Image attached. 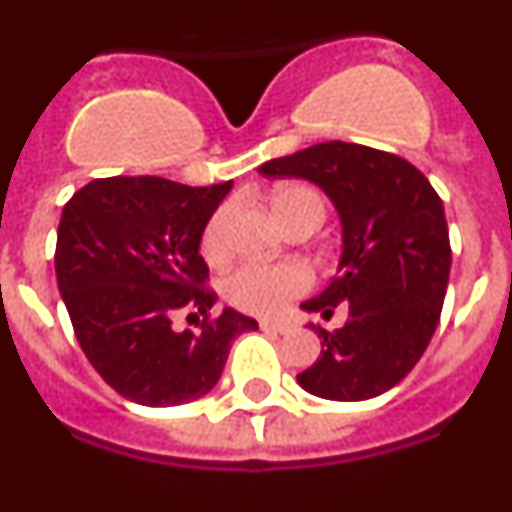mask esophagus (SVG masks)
Returning a JSON list of instances; mask_svg holds the SVG:
<instances>
[{
    "instance_id": "esophagus-1",
    "label": "esophagus",
    "mask_w": 512,
    "mask_h": 512,
    "mask_svg": "<svg viewBox=\"0 0 512 512\" xmlns=\"http://www.w3.org/2000/svg\"><path fill=\"white\" fill-rule=\"evenodd\" d=\"M261 328L264 330H274V333H289L292 325L289 323H277V320H261Z\"/></svg>"
}]
</instances>
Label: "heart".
<instances>
[{
  "mask_svg": "<svg viewBox=\"0 0 512 512\" xmlns=\"http://www.w3.org/2000/svg\"><path fill=\"white\" fill-rule=\"evenodd\" d=\"M297 205L323 207V202L307 187H284L274 197L277 217ZM228 225L230 207L225 205L210 217V223L202 233V253L212 264H220L228 256ZM310 284L312 274L302 264H246L225 279V297L230 300V305L241 307V310L274 318V315H282L295 297L305 295Z\"/></svg>",
  "mask_w": 512,
  "mask_h": 512,
  "instance_id": "obj_1",
  "label": "heart"
}]
</instances>
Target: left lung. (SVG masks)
Masks as SVG:
<instances>
[{
	"mask_svg": "<svg viewBox=\"0 0 512 512\" xmlns=\"http://www.w3.org/2000/svg\"><path fill=\"white\" fill-rule=\"evenodd\" d=\"M259 174L318 184L341 217L338 274L302 310L328 320L343 305L346 325H310L323 348L297 382L323 400L384 395L418 364L441 318L451 271L441 197L405 158L343 140L266 161Z\"/></svg>",
	"mask_w": 512,
	"mask_h": 512,
	"instance_id": "8db88e82",
	"label": "left lung"
}]
</instances>
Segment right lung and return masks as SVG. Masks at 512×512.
Segmentation results:
<instances>
[{"instance_id":"obj_1","label":"right lung","mask_w":512,"mask_h":512,"mask_svg":"<svg viewBox=\"0 0 512 512\" xmlns=\"http://www.w3.org/2000/svg\"><path fill=\"white\" fill-rule=\"evenodd\" d=\"M233 182L187 187L161 176L94 179L58 223L56 279L76 341L99 377L125 400L171 408L200 400L223 374L230 343L259 323L205 287L202 233ZM206 315L201 330L173 318Z\"/></svg>"}]
</instances>
